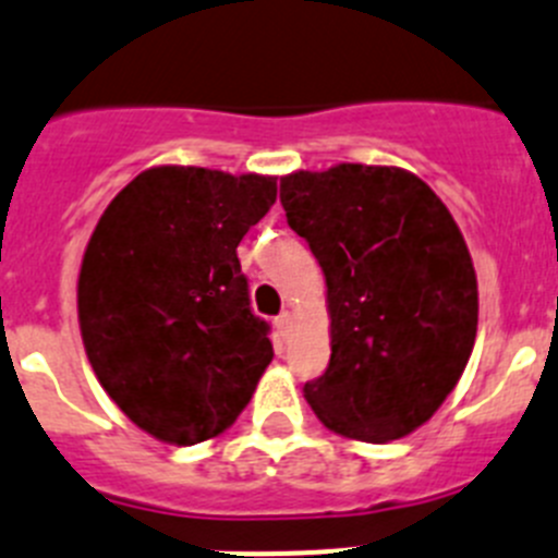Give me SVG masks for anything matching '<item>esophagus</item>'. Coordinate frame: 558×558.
Returning a JSON list of instances; mask_svg holds the SVG:
<instances>
[{
	"instance_id": "obj_1",
	"label": "esophagus",
	"mask_w": 558,
	"mask_h": 558,
	"mask_svg": "<svg viewBox=\"0 0 558 558\" xmlns=\"http://www.w3.org/2000/svg\"><path fill=\"white\" fill-rule=\"evenodd\" d=\"M274 326H276V335H279V340H288L290 326H293V315L282 313V315H279V318L274 320Z\"/></svg>"
}]
</instances>
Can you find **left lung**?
I'll list each match as a JSON object with an SVG mask.
<instances>
[{
  "label": "left lung",
  "mask_w": 558,
  "mask_h": 558,
  "mask_svg": "<svg viewBox=\"0 0 558 558\" xmlns=\"http://www.w3.org/2000/svg\"><path fill=\"white\" fill-rule=\"evenodd\" d=\"M279 198L324 268L331 318L329 367L304 398L342 437H407L457 387L476 342V270L457 221L392 166L288 173Z\"/></svg>",
  "instance_id": "left-lung-1"
}]
</instances>
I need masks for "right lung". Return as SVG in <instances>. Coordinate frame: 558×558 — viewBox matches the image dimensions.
<instances>
[{"label":"right lung","mask_w":558,"mask_h":558,"mask_svg":"<svg viewBox=\"0 0 558 558\" xmlns=\"http://www.w3.org/2000/svg\"><path fill=\"white\" fill-rule=\"evenodd\" d=\"M274 202L276 177L157 166L90 234L76 282L85 354L121 412L162 442L227 432L274 360L238 259Z\"/></svg>","instance_id":"obj_1"}]
</instances>
